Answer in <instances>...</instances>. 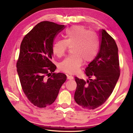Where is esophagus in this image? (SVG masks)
I'll list each match as a JSON object with an SVG mask.
<instances>
[{"label": "esophagus", "mask_w": 133, "mask_h": 133, "mask_svg": "<svg viewBox=\"0 0 133 133\" xmlns=\"http://www.w3.org/2000/svg\"><path fill=\"white\" fill-rule=\"evenodd\" d=\"M67 79H69V80H72L74 79V77H73L72 75L68 74V75H67Z\"/></svg>", "instance_id": "34e87169"}]
</instances>
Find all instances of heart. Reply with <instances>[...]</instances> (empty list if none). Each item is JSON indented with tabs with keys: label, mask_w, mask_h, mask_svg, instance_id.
Segmentation results:
<instances>
[{
	"label": "heart",
	"mask_w": 133,
	"mask_h": 133,
	"mask_svg": "<svg viewBox=\"0 0 133 133\" xmlns=\"http://www.w3.org/2000/svg\"><path fill=\"white\" fill-rule=\"evenodd\" d=\"M64 36V40H58L54 43L52 51L58 57H62L65 55L68 47H71V54L59 63V69L68 74H75L83 61L89 63L97 57L99 43L94 33L82 26L69 28L65 31Z\"/></svg>",
	"instance_id": "b5f03b06"
}]
</instances>
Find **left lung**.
Instances as JSON below:
<instances>
[{"label":"left lung","instance_id":"1","mask_svg":"<svg viewBox=\"0 0 133 133\" xmlns=\"http://www.w3.org/2000/svg\"><path fill=\"white\" fill-rule=\"evenodd\" d=\"M99 32V51L85 69L87 77L93 79L86 82L75 78L77 86L74 99L82 107L89 110L95 109L105 102L120 75L117 45L105 30L102 29Z\"/></svg>","mask_w":133,"mask_h":133}]
</instances>
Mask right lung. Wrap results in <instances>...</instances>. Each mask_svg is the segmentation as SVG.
Segmentation results:
<instances>
[{
	"label": "right lung",
	"instance_id": "add662e5",
	"mask_svg": "<svg viewBox=\"0 0 133 133\" xmlns=\"http://www.w3.org/2000/svg\"><path fill=\"white\" fill-rule=\"evenodd\" d=\"M64 25L43 21L25 35L16 63L17 72L27 99L39 108L51 104L66 80L63 73H55L51 62L52 46L55 36Z\"/></svg>",
	"mask_w": 133,
	"mask_h": 133
}]
</instances>
